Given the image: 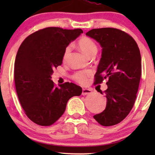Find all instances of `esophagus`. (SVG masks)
I'll use <instances>...</instances> for the list:
<instances>
[{
  "instance_id": "1",
  "label": "esophagus",
  "mask_w": 155,
  "mask_h": 155,
  "mask_svg": "<svg viewBox=\"0 0 155 155\" xmlns=\"http://www.w3.org/2000/svg\"><path fill=\"white\" fill-rule=\"evenodd\" d=\"M92 93V90L90 89H87V88H83L82 89V95H86V94H89Z\"/></svg>"
}]
</instances>
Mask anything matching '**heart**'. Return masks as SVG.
<instances>
[{
    "label": "heart",
    "mask_w": 155,
    "mask_h": 155,
    "mask_svg": "<svg viewBox=\"0 0 155 155\" xmlns=\"http://www.w3.org/2000/svg\"><path fill=\"white\" fill-rule=\"evenodd\" d=\"M78 46L82 52L87 56L90 57L93 55H96L97 52V46L92 39L88 37H82L78 41ZM71 51V46H67L63 53V59L65 60L68 55ZM92 72L90 70H84L75 73L72 76V78L75 82L81 84H85L88 81V78L92 75Z\"/></svg>",
    "instance_id": "heart-1"
}]
</instances>
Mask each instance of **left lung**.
Wrapping results in <instances>:
<instances>
[{"label": "left lung", "instance_id": "obj_1", "mask_svg": "<svg viewBox=\"0 0 155 155\" xmlns=\"http://www.w3.org/2000/svg\"><path fill=\"white\" fill-rule=\"evenodd\" d=\"M86 35L102 48L94 84L108 80L104 91L107 107L94 118L101 126H114L128 115L134 105L141 77L140 52L133 38L120 29H93Z\"/></svg>", "mask_w": 155, "mask_h": 155}]
</instances>
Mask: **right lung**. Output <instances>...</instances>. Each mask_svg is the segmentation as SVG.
Instances as JSON below:
<instances>
[{
    "instance_id": "1",
    "label": "right lung",
    "mask_w": 155,
    "mask_h": 155,
    "mask_svg": "<svg viewBox=\"0 0 155 155\" xmlns=\"http://www.w3.org/2000/svg\"><path fill=\"white\" fill-rule=\"evenodd\" d=\"M83 33L81 29L46 27L28 36L15 61V84L21 106L31 121L39 126L54 124L64 113L68 101L80 96V86L65 82L54 85V68L63 63L65 48Z\"/></svg>"
}]
</instances>
